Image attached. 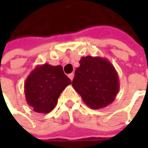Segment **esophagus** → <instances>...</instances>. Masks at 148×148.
<instances>
[{
  "instance_id": "34e87169",
  "label": "esophagus",
  "mask_w": 148,
  "mask_h": 148,
  "mask_svg": "<svg viewBox=\"0 0 148 148\" xmlns=\"http://www.w3.org/2000/svg\"><path fill=\"white\" fill-rule=\"evenodd\" d=\"M68 77L71 79V81L73 80V77H74V73L72 72V73H70V74H68Z\"/></svg>"
}]
</instances>
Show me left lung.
Masks as SVG:
<instances>
[{
	"label": "left lung",
	"mask_w": 148,
	"mask_h": 148,
	"mask_svg": "<svg viewBox=\"0 0 148 148\" xmlns=\"http://www.w3.org/2000/svg\"><path fill=\"white\" fill-rule=\"evenodd\" d=\"M75 71L72 86L91 109L110 105L119 90V77L110 62L101 57H82Z\"/></svg>",
	"instance_id": "1"
}]
</instances>
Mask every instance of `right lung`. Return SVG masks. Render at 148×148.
<instances>
[{
    "mask_svg": "<svg viewBox=\"0 0 148 148\" xmlns=\"http://www.w3.org/2000/svg\"><path fill=\"white\" fill-rule=\"evenodd\" d=\"M71 83L62 66L38 65L25 82L27 104L35 112L48 114L53 110L61 93Z\"/></svg>",
    "mask_w": 148,
    "mask_h": 148,
    "instance_id": "add662e5",
    "label": "right lung"
}]
</instances>
